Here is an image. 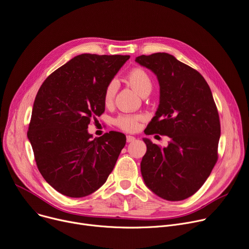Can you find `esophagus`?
I'll use <instances>...</instances> for the list:
<instances>
[{
	"mask_svg": "<svg viewBox=\"0 0 249 249\" xmlns=\"http://www.w3.org/2000/svg\"><path fill=\"white\" fill-rule=\"evenodd\" d=\"M133 141H136V138L132 136H126V142H132Z\"/></svg>",
	"mask_w": 249,
	"mask_h": 249,
	"instance_id": "obj_1",
	"label": "esophagus"
}]
</instances>
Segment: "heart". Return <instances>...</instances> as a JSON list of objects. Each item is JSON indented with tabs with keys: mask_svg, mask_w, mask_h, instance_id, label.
Listing matches in <instances>:
<instances>
[{
	"mask_svg": "<svg viewBox=\"0 0 249 249\" xmlns=\"http://www.w3.org/2000/svg\"><path fill=\"white\" fill-rule=\"evenodd\" d=\"M126 79L130 87L140 94H142L145 90L151 89L152 83L150 80V76L144 70L141 68L131 70L127 73ZM117 89H118V84L116 81H112L107 85L105 90V103L107 105L112 102L114 95H116ZM141 120H142V116H138V114H122V116L116 119L114 124L124 130L132 131V130H136L139 127V124Z\"/></svg>",
	"mask_w": 249,
	"mask_h": 249,
	"instance_id": "1",
	"label": "heart"
}]
</instances>
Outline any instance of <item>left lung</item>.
<instances>
[{
  "label": "left lung",
  "instance_id": "left-lung-1",
  "mask_svg": "<svg viewBox=\"0 0 249 249\" xmlns=\"http://www.w3.org/2000/svg\"><path fill=\"white\" fill-rule=\"evenodd\" d=\"M136 62L154 72L160 84V105L144 132L170 139L163 148L142 139L143 181L163 199H185L202 186L217 160L220 123L212 90L197 71L173 54H142Z\"/></svg>",
  "mask_w": 249,
  "mask_h": 249
}]
</instances>
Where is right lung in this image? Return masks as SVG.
<instances>
[{
    "label": "right lung",
    "mask_w": 249,
    "mask_h": 249,
    "mask_svg": "<svg viewBox=\"0 0 249 249\" xmlns=\"http://www.w3.org/2000/svg\"><path fill=\"white\" fill-rule=\"evenodd\" d=\"M128 59L79 54L51 73L36 93L28 139L41 175L66 196L98 190L125 145L124 133L92 139L88 126L105 111V90Z\"/></svg>",
    "instance_id": "add662e5"
}]
</instances>
